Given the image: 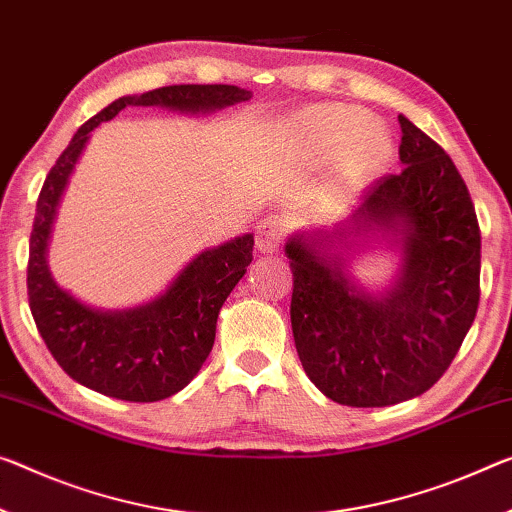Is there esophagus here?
<instances>
[{"instance_id":"esophagus-1","label":"esophagus","mask_w":512,"mask_h":512,"mask_svg":"<svg viewBox=\"0 0 512 512\" xmlns=\"http://www.w3.org/2000/svg\"><path fill=\"white\" fill-rule=\"evenodd\" d=\"M283 240V224L277 217H267L256 229V247L261 254H274L279 251Z\"/></svg>"}]
</instances>
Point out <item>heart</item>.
<instances>
[{"instance_id": "obj_1", "label": "heart", "mask_w": 512, "mask_h": 512, "mask_svg": "<svg viewBox=\"0 0 512 512\" xmlns=\"http://www.w3.org/2000/svg\"><path fill=\"white\" fill-rule=\"evenodd\" d=\"M281 148L302 167L329 162L325 196L345 203L375 183L393 162L396 144L382 121L355 105H313L290 116L279 130Z\"/></svg>"}]
</instances>
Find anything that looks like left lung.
<instances>
[{
	"instance_id": "obj_1",
	"label": "left lung",
	"mask_w": 512,
	"mask_h": 512,
	"mask_svg": "<svg viewBox=\"0 0 512 512\" xmlns=\"http://www.w3.org/2000/svg\"><path fill=\"white\" fill-rule=\"evenodd\" d=\"M398 176L377 180L334 226L288 235L290 325L309 380L350 407L421 396L458 355L478 309L481 231L451 157L398 116ZM397 258L384 287L354 272L359 255Z\"/></svg>"
}]
</instances>
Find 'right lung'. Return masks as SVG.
Listing matches in <instances>:
<instances>
[{
  "mask_svg": "<svg viewBox=\"0 0 512 512\" xmlns=\"http://www.w3.org/2000/svg\"><path fill=\"white\" fill-rule=\"evenodd\" d=\"M249 98L251 91L231 84H178L123 96L75 132L47 174L29 238V309L47 350L82 387L130 403H155L185 389L210 355L219 309L254 258L251 233L203 249L160 295L128 309H100L59 286L47 249L61 196L91 132L130 105L208 116Z\"/></svg>",
  "mask_w": 512,
  "mask_h": 512,
  "instance_id": "right-lung-1",
  "label": "right lung"
}]
</instances>
